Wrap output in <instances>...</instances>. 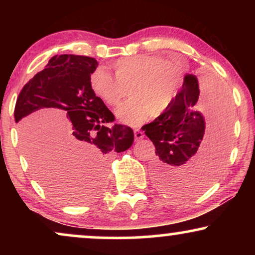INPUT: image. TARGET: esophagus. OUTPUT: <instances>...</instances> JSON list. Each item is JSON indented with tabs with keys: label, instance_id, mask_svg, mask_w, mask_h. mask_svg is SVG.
I'll use <instances>...</instances> for the list:
<instances>
[{
	"label": "esophagus",
	"instance_id": "esophagus-1",
	"mask_svg": "<svg viewBox=\"0 0 255 255\" xmlns=\"http://www.w3.org/2000/svg\"><path fill=\"white\" fill-rule=\"evenodd\" d=\"M134 138L135 140H140V139L144 138V132L140 128H134Z\"/></svg>",
	"mask_w": 255,
	"mask_h": 255
}]
</instances>
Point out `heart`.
I'll return each instance as SVG.
<instances>
[{"mask_svg":"<svg viewBox=\"0 0 255 255\" xmlns=\"http://www.w3.org/2000/svg\"><path fill=\"white\" fill-rule=\"evenodd\" d=\"M114 76L96 68L89 76L92 92L110 107H117L128 90L133 97L117 110L124 123L140 125L152 117L161 116L172 106L184 80V65L179 59L158 54H138L120 58L110 65Z\"/></svg>","mask_w":255,"mask_h":255,"instance_id":"heart-1","label":"heart"}]
</instances>
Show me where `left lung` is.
Returning a JSON list of instances; mask_svg holds the SVG:
<instances>
[{"instance_id":"8db88e82","label":"left lung","mask_w":255,"mask_h":255,"mask_svg":"<svg viewBox=\"0 0 255 255\" xmlns=\"http://www.w3.org/2000/svg\"><path fill=\"white\" fill-rule=\"evenodd\" d=\"M202 86L203 101L198 104V81L187 75L166 113L141 128L155 146L153 180L160 190L173 196L193 195L210 186L228 152L231 106L228 92L212 80ZM201 110L212 116L216 125L213 137L204 143Z\"/></svg>"}]
</instances>
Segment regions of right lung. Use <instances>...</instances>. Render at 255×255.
<instances>
[{
    "mask_svg": "<svg viewBox=\"0 0 255 255\" xmlns=\"http://www.w3.org/2000/svg\"><path fill=\"white\" fill-rule=\"evenodd\" d=\"M97 65L95 58L86 55H54L24 85L16 101L15 121L37 179L55 198L68 203L95 198L103 188L108 158L127 151L134 140L131 128L108 125L115 121L114 114L89 87ZM43 107L65 110L72 122L58 156L29 125L28 115Z\"/></svg>",
    "mask_w": 255,
    "mask_h": 255,
    "instance_id": "add662e5",
    "label": "right lung"
}]
</instances>
